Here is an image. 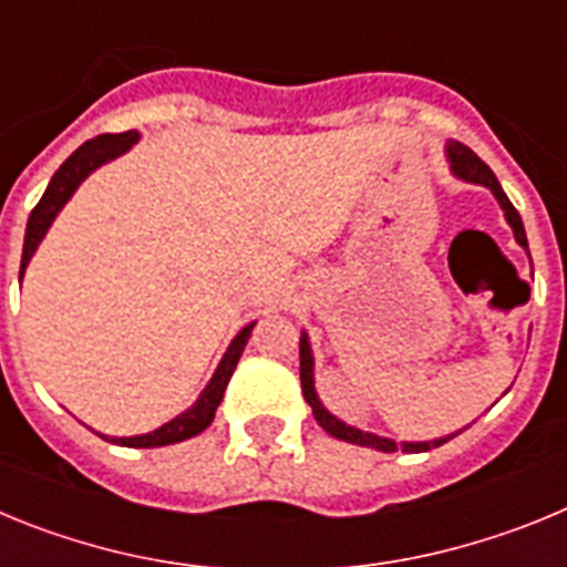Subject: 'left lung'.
<instances>
[{
  "instance_id": "left-lung-1",
  "label": "left lung",
  "mask_w": 567,
  "mask_h": 567,
  "mask_svg": "<svg viewBox=\"0 0 567 567\" xmlns=\"http://www.w3.org/2000/svg\"><path fill=\"white\" fill-rule=\"evenodd\" d=\"M445 153H449L452 169L460 175V178H465V182H474V184H485L491 193L497 195V202H499V207L505 209V218H508L511 229H514V235H517L519 244L528 249V238H525L523 218H519V213L514 209V204L508 202V195L503 193V187H499V182L494 178V173L488 169V164L480 162L477 155L471 153V150L465 147V144H460V142H449ZM300 389H303V398H307V403L312 405V414H315V420L320 423V429H327L332 437L346 440V443H354V445H369V449H378V452H398V443H394V440L378 437V434L360 432V429H352V425L340 423L338 417H332V414H329L327 409L320 405L318 394H315L312 349H309L307 334L300 338ZM452 437H454V434H452ZM452 437H440V440H432V443H403V452H429V449H437V445L449 443Z\"/></svg>"
}]
</instances>
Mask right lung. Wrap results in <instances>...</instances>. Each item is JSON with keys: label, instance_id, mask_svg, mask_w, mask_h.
Segmentation results:
<instances>
[{"label": "right lung", "instance_id": "add662e5", "mask_svg": "<svg viewBox=\"0 0 567 567\" xmlns=\"http://www.w3.org/2000/svg\"><path fill=\"white\" fill-rule=\"evenodd\" d=\"M135 142H138V133H135V130H127V133H104V135H99V138H90V142H84L82 147H79L76 153L70 155L68 162L56 169V175L50 178L48 189H44V195L39 198V204L33 207V213H30V218H28V229H24V249H22V269H19V275L24 272L30 255L37 252L39 240L44 238V233H48V227L53 224V218H56L59 209L68 204L70 195L76 193L79 184H82L84 178L93 173V169L102 167L104 162H110V158H115V155H122L124 150L133 147ZM252 327L255 323H249V327L240 329L238 338L229 343L221 365L215 369L213 380H209V385L204 389V394L198 398V403H195L193 409H187L184 414H178L175 420H169V423L162 425V429H155V432H150V434H142V437H104V440H110V443H115V445H127V449H158V445L182 443V440H189V437H195V434H202L204 429L213 423L215 409L221 405L224 392H227V383H229V378H233L240 354H244V346H247L249 334H252Z\"/></svg>", "mask_w": 567, "mask_h": 567}]
</instances>
